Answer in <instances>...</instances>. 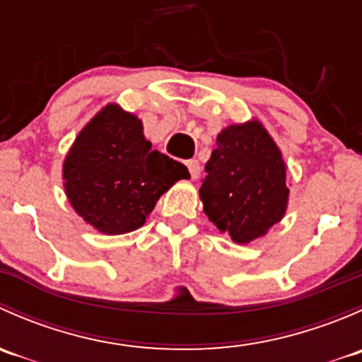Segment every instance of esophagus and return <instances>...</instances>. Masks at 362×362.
I'll return each mask as SVG.
<instances>
[{
    "instance_id": "esophagus-1",
    "label": "esophagus",
    "mask_w": 362,
    "mask_h": 362,
    "mask_svg": "<svg viewBox=\"0 0 362 362\" xmlns=\"http://www.w3.org/2000/svg\"><path fill=\"white\" fill-rule=\"evenodd\" d=\"M187 168H189V173H191L192 178H198L199 173H202V166H199V163L196 159H189L187 163Z\"/></svg>"
}]
</instances>
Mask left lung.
I'll use <instances>...</instances> for the list:
<instances>
[{
	"instance_id": "1",
	"label": "left lung",
	"mask_w": 362,
	"mask_h": 362,
	"mask_svg": "<svg viewBox=\"0 0 362 362\" xmlns=\"http://www.w3.org/2000/svg\"><path fill=\"white\" fill-rule=\"evenodd\" d=\"M204 171V214L233 242L259 238L286 214V164L257 120L222 129Z\"/></svg>"
}]
</instances>
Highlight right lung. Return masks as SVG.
<instances>
[{
  "label": "right lung",
  "instance_id": "right-lung-1",
  "mask_svg": "<svg viewBox=\"0 0 362 362\" xmlns=\"http://www.w3.org/2000/svg\"><path fill=\"white\" fill-rule=\"evenodd\" d=\"M189 171L152 151L133 113L108 105L82 131L63 168L69 203L105 235H122L145 224L163 192Z\"/></svg>",
  "mask_w": 362,
  "mask_h": 362
}]
</instances>
